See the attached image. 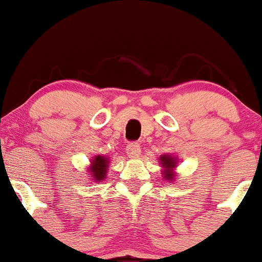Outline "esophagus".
I'll list each match as a JSON object with an SVG mask.
<instances>
[{
    "label": "esophagus",
    "instance_id": "obj_1",
    "mask_svg": "<svg viewBox=\"0 0 262 262\" xmlns=\"http://www.w3.org/2000/svg\"><path fill=\"white\" fill-rule=\"evenodd\" d=\"M126 151H127V155L130 158H137L141 152V149H140V145L137 142H130L126 147Z\"/></svg>",
    "mask_w": 262,
    "mask_h": 262
}]
</instances>
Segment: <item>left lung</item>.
I'll return each instance as SVG.
<instances>
[{"instance_id": "left-lung-1", "label": "left lung", "mask_w": 262, "mask_h": 262, "mask_svg": "<svg viewBox=\"0 0 262 262\" xmlns=\"http://www.w3.org/2000/svg\"><path fill=\"white\" fill-rule=\"evenodd\" d=\"M159 162L160 165L163 167V174H164L163 178L172 181L174 178V172L173 170H174L176 165H177V159L172 157V155H162L159 158Z\"/></svg>"}]
</instances>
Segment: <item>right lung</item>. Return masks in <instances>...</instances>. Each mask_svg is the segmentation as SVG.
Instances as JSON below:
<instances>
[{
	"label": "right lung",
	"instance_id": "right-lung-1",
	"mask_svg": "<svg viewBox=\"0 0 262 262\" xmlns=\"http://www.w3.org/2000/svg\"><path fill=\"white\" fill-rule=\"evenodd\" d=\"M110 164L108 158L103 157V155H97L92 159V165L89 167L90 177H93V181L95 182H100L107 177V168Z\"/></svg>",
	"mask_w": 262,
	"mask_h": 262
}]
</instances>
